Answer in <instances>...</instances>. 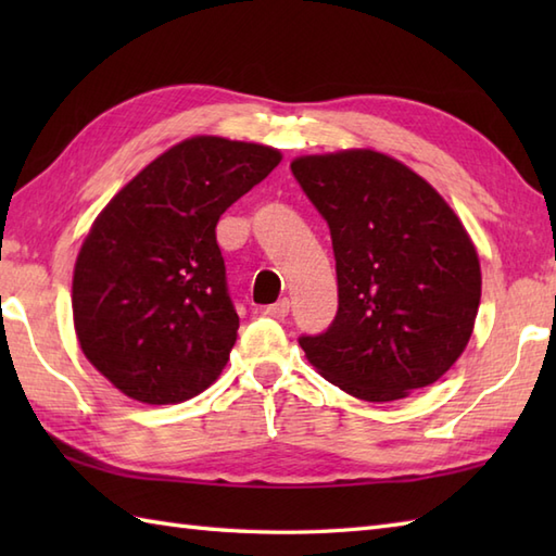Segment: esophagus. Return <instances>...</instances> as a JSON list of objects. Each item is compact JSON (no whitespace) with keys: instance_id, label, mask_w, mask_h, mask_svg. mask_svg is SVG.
Instances as JSON below:
<instances>
[{"instance_id":"34e87169","label":"esophagus","mask_w":556,"mask_h":556,"mask_svg":"<svg viewBox=\"0 0 556 556\" xmlns=\"http://www.w3.org/2000/svg\"><path fill=\"white\" fill-rule=\"evenodd\" d=\"M289 308H291V305H289V301L287 299H279L277 303H271V305H267V315L269 317H275V320H285V317L289 315Z\"/></svg>"}]
</instances>
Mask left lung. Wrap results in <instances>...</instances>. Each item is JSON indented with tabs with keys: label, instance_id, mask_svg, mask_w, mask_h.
<instances>
[{
	"label": "left lung",
	"instance_id": "obj_1",
	"mask_svg": "<svg viewBox=\"0 0 556 556\" xmlns=\"http://www.w3.org/2000/svg\"><path fill=\"white\" fill-rule=\"evenodd\" d=\"M291 172L325 217L339 308L299 344L325 380L396 401L452 368L473 334L480 263L464 224L406 164L375 150L305 155Z\"/></svg>",
	"mask_w": 556,
	"mask_h": 556
}]
</instances>
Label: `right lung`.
Masks as SVG:
<instances>
[{
    "instance_id": "add662e5",
    "label": "right lung",
    "mask_w": 556,
    "mask_h": 556,
    "mask_svg": "<svg viewBox=\"0 0 556 556\" xmlns=\"http://www.w3.org/2000/svg\"><path fill=\"white\" fill-rule=\"evenodd\" d=\"M281 162L279 150L195 136L162 152L100 212L74 269L86 358L143 404L217 380L239 329L215 227Z\"/></svg>"
}]
</instances>
